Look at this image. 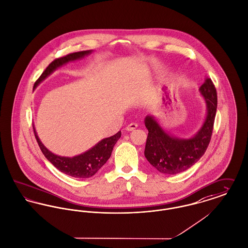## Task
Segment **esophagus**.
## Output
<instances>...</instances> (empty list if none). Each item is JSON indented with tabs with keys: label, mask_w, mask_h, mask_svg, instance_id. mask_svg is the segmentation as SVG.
Returning <instances> with one entry per match:
<instances>
[{
	"label": "esophagus",
	"mask_w": 248,
	"mask_h": 248,
	"mask_svg": "<svg viewBox=\"0 0 248 248\" xmlns=\"http://www.w3.org/2000/svg\"><path fill=\"white\" fill-rule=\"evenodd\" d=\"M137 127H138V125H137L136 123H131V124H129V125L126 127V131H127V132H132V131H134Z\"/></svg>",
	"instance_id": "34e87169"
}]
</instances>
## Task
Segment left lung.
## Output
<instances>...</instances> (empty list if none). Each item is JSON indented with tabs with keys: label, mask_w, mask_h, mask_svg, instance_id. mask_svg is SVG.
<instances>
[{
	"label": "left lung",
	"mask_w": 248,
	"mask_h": 248,
	"mask_svg": "<svg viewBox=\"0 0 248 248\" xmlns=\"http://www.w3.org/2000/svg\"><path fill=\"white\" fill-rule=\"evenodd\" d=\"M206 103V117L196 134L190 138L172 135L164 129L154 116H147L145 126L149 131L145 157L160 173L176 175L195 165L208 148L217 109V93L210 78L199 87Z\"/></svg>",
	"instance_id": "8db88e82"
}]
</instances>
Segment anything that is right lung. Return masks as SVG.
<instances>
[{"label":"right lung","mask_w":248,"mask_h":248,"mask_svg":"<svg viewBox=\"0 0 248 248\" xmlns=\"http://www.w3.org/2000/svg\"><path fill=\"white\" fill-rule=\"evenodd\" d=\"M92 52L93 50L78 51V52L67 54L64 57L55 59L50 63L49 66H47V68L44 70V72L35 82L33 89H35L39 83L43 82L47 77H49L50 74L53 71H55L58 67L66 65L68 62L80 60L84 56H87ZM33 132L39 148L41 149L42 153L44 154V156L48 159V161L54 165L59 171L63 172L64 174L68 175L70 177L77 178V179H87L94 176L108 161V159L112 154L114 146L116 145L117 140L121 136V132H116V134L113 136L100 140L99 143H97L93 148L88 149L87 151L83 152L82 154H79L73 157H65V156H59L52 153L43 145V143L40 141L39 137L37 136L34 126H33Z\"/></svg>","instance_id":"obj_1"}]
</instances>
